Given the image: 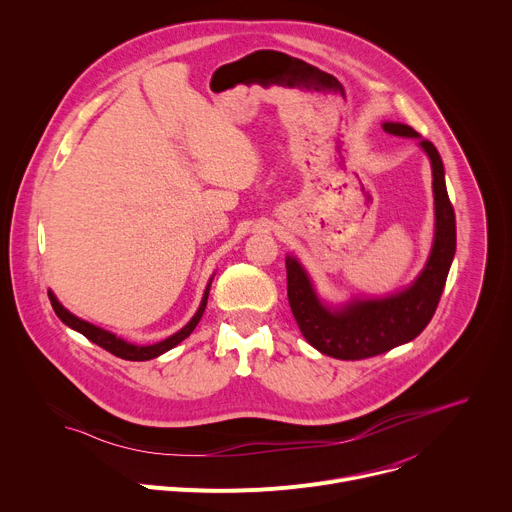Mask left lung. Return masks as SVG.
<instances>
[{"label": "left lung", "mask_w": 512, "mask_h": 512, "mask_svg": "<svg viewBox=\"0 0 512 512\" xmlns=\"http://www.w3.org/2000/svg\"><path fill=\"white\" fill-rule=\"evenodd\" d=\"M383 129L399 137L419 139L429 156L435 202V235L429 259L417 279L387 298L352 300L332 308L324 304L302 263L287 255V300L304 338L322 354L340 360H360L383 354L417 338L440 304L448 271L456 253V214L448 196L444 164L435 145L421 139L405 123H383Z\"/></svg>", "instance_id": "1"}]
</instances>
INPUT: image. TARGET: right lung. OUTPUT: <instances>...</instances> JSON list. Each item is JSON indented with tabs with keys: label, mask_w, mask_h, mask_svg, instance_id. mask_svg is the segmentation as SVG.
Wrapping results in <instances>:
<instances>
[{
	"label": "right lung",
	"mask_w": 512,
	"mask_h": 512,
	"mask_svg": "<svg viewBox=\"0 0 512 512\" xmlns=\"http://www.w3.org/2000/svg\"><path fill=\"white\" fill-rule=\"evenodd\" d=\"M210 281H212V279H210ZM210 281H208V285H206V291H204V296H202L200 308L196 310V314L192 316V320H190L182 330H178L176 334L168 336V338L162 340V342L150 344V346L131 344V342L119 338L117 334H113V332H109V330H103V328H99V326H95V324H89V322L77 318L75 314H70V312L56 300V296L52 294V291H48V298H50V304H52L56 316H58L68 328L81 332L83 336H87V338H89L91 342H95L97 346L105 348L107 352H111V354H115V356H119V358H123V360H150V358H156V356L168 352L170 348H174L176 344H180L184 338H188V336L192 334V330L196 328V324L200 322V318H202V314H204L206 300H208Z\"/></svg>",
	"instance_id": "right-lung-1"
}]
</instances>
